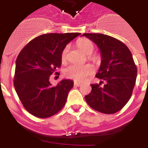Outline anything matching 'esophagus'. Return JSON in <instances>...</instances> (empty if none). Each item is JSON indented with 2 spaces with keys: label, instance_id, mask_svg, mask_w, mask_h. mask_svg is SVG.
<instances>
[{
  "label": "esophagus",
  "instance_id": "esophagus-1",
  "mask_svg": "<svg viewBox=\"0 0 148 148\" xmlns=\"http://www.w3.org/2000/svg\"><path fill=\"white\" fill-rule=\"evenodd\" d=\"M81 84H82L80 82H74V85L76 86H81Z\"/></svg>",
  "mask_w": 148,
  "mask_h": 148
}]
</instances>
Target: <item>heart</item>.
<instances>
[{
    "instance_id": "heart-1",
    "label": "heart",
    "mask_w": 148,
    "mask_h": 148,
    "mask_svg": "<svg viewBox=\"0 0 148 148\" xmlns=\"http://www.w3.org/2000/svg\"><path fill=\"white\" fill-rule=\"evenodd\" d=\"M77 46L82 50L86 54H88V59L94 62H99L100 59L99 55L97 53H92L95 50V44L90 39L86 38H79L77 41ZM69 46H66L61 53V61L65 63L67 59V53ZM94 68L91 64L79 66L71 64L69 66L64 70V75L67 78L71 79L77 82H82L87 77L94 73Z\"/></svg>"
}]
</instances>
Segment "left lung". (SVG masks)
<instances>
[{
	"label": "left lung",
	"mask_w": 148,
	"mask_h": 148,
	"mask_svg": "<svg viewBox=\"0 0 148 148\" xmlns=\"http://www.w3.org/2000/svg\"><path fill=\"white\" fill-rule=\"evenodd\" d=\"M99 47L102 62L92 91L85 96L87 104L96 111L114 114L120 111L132 96L138 69L127 46L117 38L102 34H84ZM104 81V86H101Z\"/></svg>",
	"instance_id": "8db88e82"
}]
</instances>
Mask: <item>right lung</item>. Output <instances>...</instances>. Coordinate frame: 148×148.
Returning <instances> with one entry per match:
<instances>
[{
    "instance_id": "right-lung-1",
    "label": "right lung",
    "mask_w": 148,
    "mask_h": 148,
    "mask_svg": "<svg viewBox=\"0 0 148 148\" xmlns=\"http://www.w3.org/2000/svg\"><path fill=\"white\" fill-rule=\"evenodd\" d=\"M80 33L45 34L36 37L24 46L16 62L13 84L24 108L35 117L47 118L65 105L71 80H62L51 86L49 77L62 65L61 53Z\"/></svg>"
}]
</instances>
